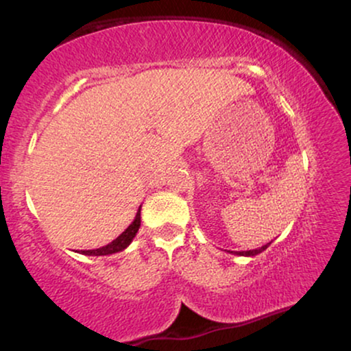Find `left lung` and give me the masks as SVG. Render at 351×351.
Listing matches in <instances>:
<instances>
[{
	"label": "left lung",
	"mask_w": 351,
	"mask_h": 351,
	"mask_svg": "<svg viewBox=\"0 0 351 351\" xmlns=\"http://www.w3.org/2000/svg\"><path fill=\"white\" fill-rule=\"evenodd\" d=\"M271 244V243H269ZM269 244H265V245H263V247H259V249H252V251H228V252H231V254H236V256H244V257H252V256H257V254H261L263 251H265V249L269 247Z\"/></svg>",
	"instance_id": "left-lung-1"
}]
</instances>
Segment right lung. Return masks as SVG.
Instances as JSON below:
<instances>
[{
    "mask_svg": "<svg viewBox=\"0 0 351 351\" xmlns=\"http://www.w3.org/2000/svg\"><path fill=\"white\" fill-rule=\"evenodd\" d=\"M140 211H142V206H140L138 211H136L135 219L132 221L130 226L125 229L122 234L117 237V239L112 241V243H108L107 245H104V247H99V249H88V251H77V252L84 254V256H110V254L120 252L123 251V249H127L128 245L132 244V241H134V237L136 236V232H138L140 229V223H142Z\"/></svg>",
    "mask_w": 351,
    "mask_h": 351,
    "instance_id": "1",
    "label": "right lung"
}]
</instances>
